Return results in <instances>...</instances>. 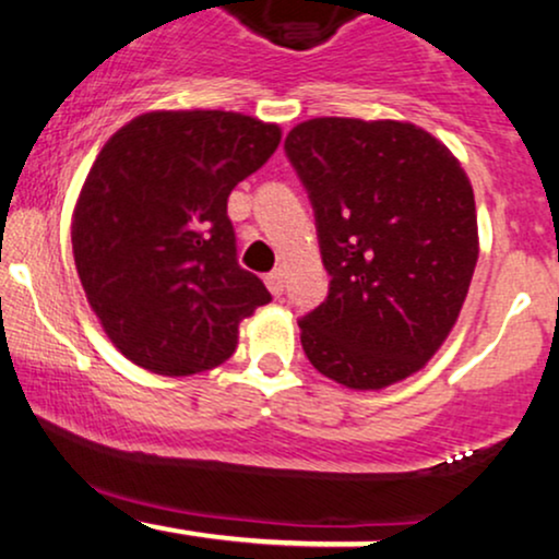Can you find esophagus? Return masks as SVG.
<instances>
[{
  "mask_svg": "<svg viewBox=\"0 0 559 559\" xmlns=\"http://www.w3.org/2000/svg\"><path fill=\"white\" fill-rule=\"evenodd\" d=\"M265 284H267V288H271L273 297H281V294H284V273H281V271L267 273Z\"/></svg>",
  "mask_w": 559,
  "mask_h": 559,
  "instance_id": "1",
  "label": "esophagus"
}]
</instances>
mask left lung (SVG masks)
I'll return each mask as SVG.
<instances>
[{"label":"left lung","instance_id":"obj_1","mask_svg":"<svg viewBox=\"0 0 559 559\" xmlns=\"http://www.w3.org/2000/svg\"><path fill=\"white\" fill-rule=\"evenodd\" d=\"M286 157L316 210L329 297L301 349L346 389H386L436 355L478 262L473 186L457 157L402 120L312 118Z\"/></svg>","mask_w":559,"mask_h":559}]
</instances>
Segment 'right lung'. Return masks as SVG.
Wrapping results in <instances>:
<instances>
[{"label": "right lung", "instance_id": "1", "mask_svg": "<svg viewBox=\"0 0 559 559\" xmlns=\"http://www.w3.org/2000/svg\"><path fill=\"white\" fill-rule=\"evenodd\" d=\"M281 128L241 112L155 110L96 155L73 210L81 286L110 342L139 368H217L271 292L236 262L234 186L278 150Z\"/></svg>", "mask_w": 559, "mask_h": 559}]
</instances>
